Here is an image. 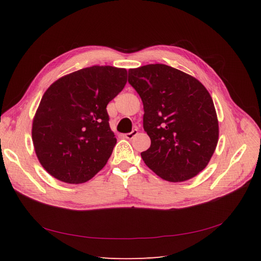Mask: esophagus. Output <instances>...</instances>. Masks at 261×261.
Returning a JSON list of instances; mask_svg holds the SVG:
<instances>
[{
  "label": "esophagus",
  "mask_w": 261,
  "mask_h": 261,
  "mask_svg": "<svg viewBox=\"0 0 261 261\" xmlns=\"http://www.w3.org/2000/svg\"><path fill=\"white\" fill-rule=\"evenodd\" d=\"M137 135H138V130H137V129H134L131 132H129V134H125L123 137L125 138V139L131 140V139H134V138H135Z\"/></svg>",
  "instance_id": "34e87169"
}]
</instances>
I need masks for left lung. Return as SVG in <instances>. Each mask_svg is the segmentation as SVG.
I'll list each match as a JSON object with an SVG mask.
<instances>
[{
  "label": "left lung",
  "instance_id": "obj_1",
  "mask_svg": "<svg viewBox=\"0 0 261 261\" xmlns=\"http://www.w3.org/2000/svg\"><path fill=\"white\" fill-rule=\"evenodd\" d=\"M127 82L143 103L151 140L143 162L160 178L178 182L206 167L219 141L213 99L201 82L164 64L129 69Z\"/></svg>",
  "mask_w": 261,
  "mask_h": 261
}]
</instances>
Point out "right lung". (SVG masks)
<instances>
[{
  "instance_id": "add662e5",
  "label": "right lung",
  "mask_w": 261,
  "mask_h": 261,
  "mask_svg": "<svg viewBox=\"0 0 261 261\" xmlns=\"http://www.w3.org/2000/svg\"><path fill=\"white\" fill-rule=\"evenodd\" d=\"M125 84L126 69L92 66L49 86L33 118L32 142L55 178L81 184L107 165L116 143L107 107Z\"/></svg>"
}]
</instances>
